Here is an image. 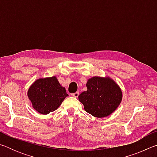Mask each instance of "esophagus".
<instances>
[{"label":"esophagus","mask_w":157,"mask_h":157,"mask_svg":"<svg viewBox=\"0 0 157 157\" xmlns=\"http://www.w3.org/2000/svg\"><path fill=\"white\" fill-rule=\"evenodd\" d=\"M79 93L78 91H77V92H75V93H74V94H71V95H72L73 97L78 98V95H79Z\"/></svg>","instance_id":"1"}]
</instances>
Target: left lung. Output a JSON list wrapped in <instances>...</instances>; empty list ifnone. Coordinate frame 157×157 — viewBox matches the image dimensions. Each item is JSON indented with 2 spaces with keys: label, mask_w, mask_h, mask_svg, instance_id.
Listing matches in <instances>:
<instances>
[{
  "label": "left lung",
  "mask_w": 157,
  "mask_h": 157,
  "mask_svg": "<svg viewBox=\"0 0 157 157\" xmlns=\"http://www.w3.org/2000/svg\"><path fill=\"white\" fill-rule=\"evenodd\" d=\"M87 91L79 95L87 113L97 118L106 117L113 112L122 100L121 89L109 78L94 77L86 83Z\"/></svg>",
  "instance_id": "8db88e82"
}]
</instances>
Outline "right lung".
Here are the masks:
<instances>
[{"label": "right lung", "instance_id": "add662e5", "mask_svg": "<svg viewBox=\"0 0 157 157\" xmlns=\"http://www.w3.org/2000/svg\"><path fill=\"white\" fill-rule=\"evenodd\" d=\"M28 95L34 109L41 114L52 112L68 96L55 77L39 79L32 84Z\"/></svg>", "mask_w": 157, "mask_h": 157}]
</instances>
